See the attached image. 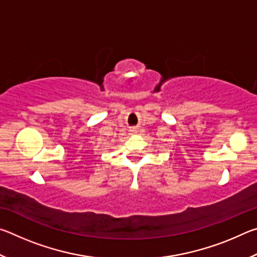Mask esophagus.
Segmentation results:
<instances>
[{"instance_id": "34e87169", "label": "esophagus", "mask_w": 257, "mask_h": 257, "mask_svg": "<svg viewBox=\"0 0 257 257\" xmlns=\"http://www.w3.org/2000/svg\"><path fill=\"white\" fill-rule=\"evenodd\" d=\"M136 133H137V129L136 128L130 129V134H136Z\"/></svg>"}]
</instances>
